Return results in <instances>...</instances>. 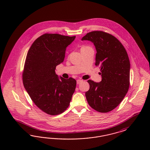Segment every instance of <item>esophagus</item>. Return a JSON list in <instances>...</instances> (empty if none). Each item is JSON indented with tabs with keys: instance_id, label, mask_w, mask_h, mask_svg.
I'll return each mask as SVG.
<instances>
[{
	"instance_id": "34e87169",
	"label": "esophagus",
	"mask_w": 150,
	"mask_h": 150,
	"mask_svg": "<svg viewBox=\"0 0 150 150\" xmlns=\"http://www.w3.org/2000/svg\"><path fill=\"white\" fill-rule=\"evenodd\" d=\"M76 82H77V84H80L81 83L83 82V80H80V79H78V80H77Z\"/></svg>"
}]
</instances>
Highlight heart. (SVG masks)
<instances>
[{
    "label": "heart",
    "mask_w": 150,
    "mask_h": 150,
    "mask_svg": "<svg viewBox=\"0 0 150 150\" xmlns=\"http://www.w3.org/2000/svg\"><path fill=\"white\" fill-rule=\"evenodd\" d=\"M87 47H83L81 49H84V48H87Z\"/></svg>",
    "instance_id": "b5f03b06"
}]
</instances>
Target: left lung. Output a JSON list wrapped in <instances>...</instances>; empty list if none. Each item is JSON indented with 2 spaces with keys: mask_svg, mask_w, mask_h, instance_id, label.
Returning a JSON list of instances; mask_svg holds the SVG:
<instances>
[{
  "mask_svg": "<svg viewBox=\"0 0 150 150\" xmlns=\"http://www.w3.org/2000/svg\"><path fill=\"white\" fill-rule=\"evenodd\" d=\"M81 40L94 44L95 64L100 67L102 76L100 83L88 80L90 88L86 98L95 110L108 112L120 103L128 91L130 64L127 52L118 39L103 31L89 33Z\"/></svg>",
  "mask_w": 150,
  "mask_h": 150,
  "instance_id": "1",
  "label": "left lung"
}]
</instances>
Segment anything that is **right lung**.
<instances>
[{"label":"right lung","mask_w":150,"mask_h":150,"mask_svg":"<svg viewBox=\"0 0 150 150\" xmlns=\"http://www.w3.org/2000/svg\"><path fill=\"white\" fill-rule=\"evenodd\" d=\"M75 37L45 34L36 39L28 52L22 74L23 86L36 106L47 114L64 112L75 91L74 79L59 77L55 72Z\"/></svg>","instance_id":"right-lung-1"}]
</instances>
